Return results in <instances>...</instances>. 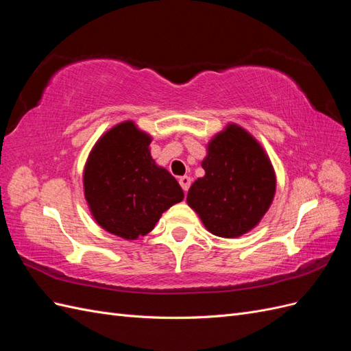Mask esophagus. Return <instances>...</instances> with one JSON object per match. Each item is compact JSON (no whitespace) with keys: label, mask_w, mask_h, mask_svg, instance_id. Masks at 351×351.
Returning a JSON list of instances; mask_svg holds the SVG:
<instances>
[{"label":"esophagus","mask_w":351,"mask_h":351,"mask_svg":"<svg viewBox=\"0 0 351 351\" xmlns=\"http://www.w3.org/2000/svg\"><path fill=\"white\" fill-rule=\"evenodd\" d=\"M178 183H180V186H182V189L184 190V193H186L189 187H190V184H192V178L187 177V176H183V177H180Z\"/></svg>","instance_id":"obj_1"}]
</instances>
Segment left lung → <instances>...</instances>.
Instances as JSON below:
<instances>
[{"label":"left lung","mask_w":351,"mask_h":351,"mask_svg":"<svg viewBox=\"0 0 351 351\" xmlns=\"http://www.w3.org/2000/svg\"><path fill=\"white\" fill-rule=\"evenodd\" d=\"M202 167L205 176L190 186L187 204L212 234L236 239L256 227L269 209L277 180L261 143L237 124L212 137Z\"/></svg>","instance_id":"1"}]
</instances>
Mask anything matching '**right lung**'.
Segmentation results:
<instances>
[{
	"label": "right lung",
	"mask_w": 351,
	"mask_h": 351,
	"mask_svg": "<svg viewBox=\"0 0 351 351\" xmlns=\"http://www.w3.org/2000/svg\"><path fill=\"white\" fill-rule=\"evenodd\" d=\"M152 137L123 121L95 143L83 171L84 197L95 221L114 236L136 240L162 212L182 202L177 180L151 156Z\"/></svg>",
	"instance_id": "add662e5"
}]
</instances>
